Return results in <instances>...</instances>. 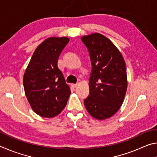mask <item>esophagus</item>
Wrapping results in <instances>:
<instances>
[{
    "label": "esophagus",
    "mask_w": 157,
    "mask_h": 157,
    "mask_svg": "<svg viewBox=\"0 0 157 157\" xmlns=\"http://www.w3.org/2000/svg\"><path fill=\"white\" fill-rule=\"evenodd\" d=\"M78 84H71V86H72L73 88H75V87L78 86Z\"/></svg>",
    "instance_id": "esophagus-1"
}]
</instances>
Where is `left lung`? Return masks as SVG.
Returning <instances> with one entry per match:
<instances>
[{"label":"left lung","instance_id":"left-lung-1","mask_svg":"<svg viewBox=\"0 0 157 157\" xmlns=\"http://www.w3.org/2000/svg\"><path fill=\"white\" fill-rule=\"evenodd\" d=\"M81 40L92 65L85 107L94 118L104 120L113 116L123 102L127 87L125 62L115 45L102 34L94 33Z\"/></svg>","mask_w":157,"mask_h":157}]
</instances>
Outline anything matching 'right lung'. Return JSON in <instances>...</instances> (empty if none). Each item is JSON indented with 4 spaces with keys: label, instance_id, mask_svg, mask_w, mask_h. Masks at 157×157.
<instances>
[{
    "label": "right lung",
    "instance_id": "add662e5",
    "mask_svg": "<svg viewBox=\"0 0 157 157\" xmlns=\"http://www.w3.org/2000/svg\"><path fill=\"white\" fill-rule=\"evenodd\" d=\"M67 37H50L34 52L23 76L25 94L33 110L45 118L62 112L71 94L57 66L59 57L67 45Z\"/></svg>",
    "mask_w": 157,
    "mask_h": 157
}]
</instances>
